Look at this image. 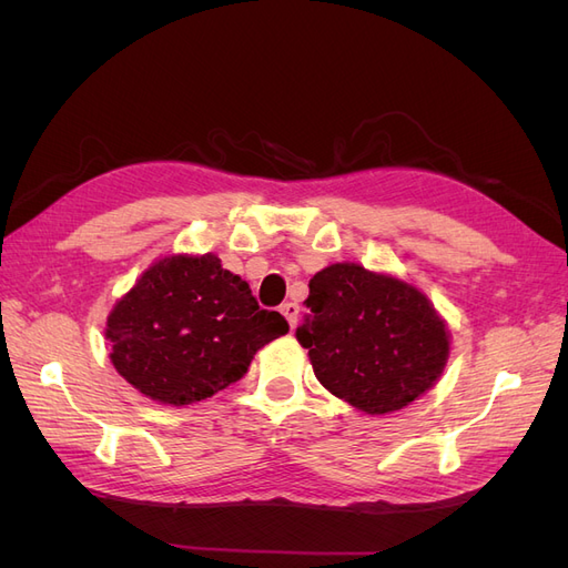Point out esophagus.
Returning <instances> with one entry per match:
<instances>
[{
    "label": "esophagus",
    "mask_w": 568,
    "mask_h": 568,
    "mask_svg": "<svg viewBox=\"0 0 568 568\" xmlns=\"http://www.w3.org/2000/svg\"><path fill=\"white\" fill-rule=\"evenodd\" d=\"M282 315L286 317V322L291 324V329H294L296 326V320H298V305L296 303H291V301H286V303H282Z\"/></svg>",
    "instance_id": "esophagus-1"
}]
</instances>
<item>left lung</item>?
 <instances>
[{
	"label": "left lung",
	"mask_w": 568,
	"mask_h": 568,
	"mask_svg": "<svg viewBox=\"0 0 568 568\" xmlns=\"http://www.w3.org/2000/svg\"><path fill=\"white\" fill-rule=\"evenodd\" d=\"M307 286L296 338L336 398L388 415L438 382L450 334L419 288L355 263L324 267Z\"/></svg>",
	"instance_id": "8db88e82"
}]
</instances>
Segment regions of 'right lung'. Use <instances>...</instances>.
<instances>
[{
	"label": "right lung",
	"mask_w": 568,
	"mask_h": 568,
	"mask_svg": "<svg viewBox=\"0 0 568 568\" xmlns=\"http://www.w3.org/2000/svg\"><path fill=\"white\" fill-rule=\"evenodd\" d=\"M288 332L220 257L168 255L153 263L106 320L111 363L163 405L211 398L248 372L265 343Z\"/></svg>",
	"instance_id": "add662e5"
}]
</instances>
